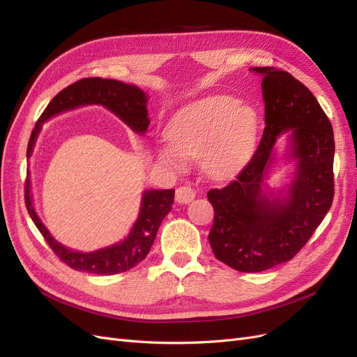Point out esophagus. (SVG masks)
I'll return each instance as SVG.
<instances>
[{"mask_svg": "<svg viewBox=\"0 0 357 357\" xmlns=\"http://www.w3.org/2000/svg\"><path fill=\"white\" fill-rule=\"evenodd\" d=\"M193 198H195V190L190 186H180L176 190V201L180 204H189Z\"/></svg>", "mask_w": 357, "mask_h": 357, "instance_id": "esophagus-1", "label": "esophagus"}]
</instances>
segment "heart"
<instances>
[{"label": "heart", "mask_w": 357, "mask_h": 357, "mask_svg": "<svg viewBox=\"0 0 357 357\" xmlns=\"http://www.w3.org/2000/svg\"><path fill=\"white\" fill-rule=\"evenodd\" d=\"M257 132V114L228 95L207 96L185 107L171 119L165 137L173 149L160 159L180 165V158L201 159L214 178L234 176L250 155Z\"/></svg>", "instance_id": "b5f03b06"}]
</instances>
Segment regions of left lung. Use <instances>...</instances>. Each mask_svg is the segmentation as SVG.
Segmentation results:
<instances>
[{
	"mask_svg": "<svg viewBox=\"0 0 357 357\" xmlns=\"http://www.w3.org/2000/svg\"><path fill=\"white\" fill-rule=\"evenodd\" d=\"M252 70L264 77L262 139L234 181L207 193L214 208L208 234L213 253L241 273H261L290 261L333 201V131L316 96L287 71ZM284 132L289 133V157L297 162V172L284 197L281 192L268 197L261 190L263 177L274 159L275 139Z\"/></svg>",
	"mask_w": 357,
	"mask_h": 357,
	"instance_id": "left-lung-1",
	"label": "left lung"
}]
</instances>
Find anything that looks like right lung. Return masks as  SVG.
I'll return each mask as SVG.
<instances>
[{"label": "right lung", "mask_w": 357, "mask_h": 357, "mask_svg": "<svg viewBox=\"0 0 357 357\" xmlns=\"http://www.w3.org/2000/svg\"><path fill=\"white\" fill-rule=\"evenodd\" d=\"M100 104L107 110L114 113L119 119L138 134H144L150 125L147 116V95L132 84H126L112 79L89 77L75 82L66 89H62L55 98H53L46 110L43 112L40 119L32 129L31 138L26 149V158L32 155L37 135L41 125L47 119L56 116L62 112L77 109L82 105ZM172 202H174V190H146L143 193L142 207H139L138 219L134 228L129 232L126 238L121 243L110 247L100 248L96 252L82 253L71 250L66 245L59 244L45 225L41 223L37 215L34 205H32L29 177L26 174L25 181V204L32 222L36 223L41 235L45 236L46 243L63 264L77 271H86L100 275H113L125 273L128 269L138 265L147 256L150 247H152L159 226L165 215L169 213Z\"/></svg>", "instance_id": "add662e5"}]
</instances>
